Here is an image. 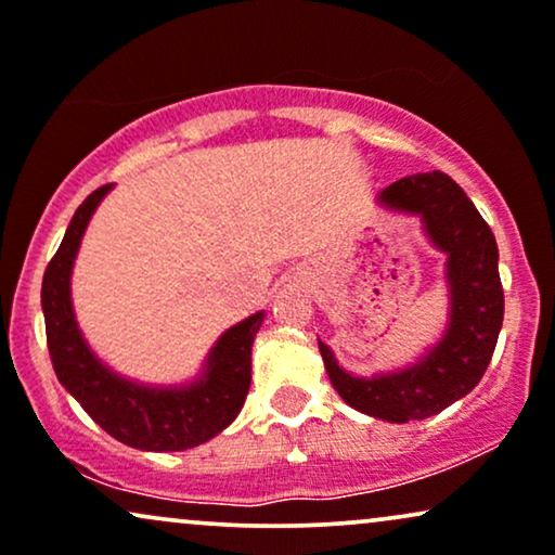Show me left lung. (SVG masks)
<instances>
[{"instance_id":"obj_1","label":"left lung","mask_w":555,"mask_h":555,"mask_svg":"<svg viewBox=\"0 0 555 555\" xmlns=\"http://www.w3.org/2000/svg\"><path fill=\"white\" fill-rule=\"evenodd\" d=\"M382 199L423 215L427 235L448 254L451 327L423 361L399 374L356 378L320 343L325 371L338 395L371 417L406 423L438 415L481 382L492 361L504 318L496 241L464 189L443 171L395 181Z\"/></svg>"}]
</instances>
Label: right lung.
<instances>
[{"label":"right lung","mask_w":555,"mask_h":555,"mask_svg":"<svg viewBox=\"0 0 555 555\" xmlns=\"http://www.w3.org/2000/svg\"><path fill=\"white\" fill-rule=\"evenodd\" d=\"M104 184L81 202L43 276V314L48 353L59 382L87 415L112 438L140 451H186L225 430L241 412L250 387V348L263 312L230 327L212 350L207 374L186 389H149L104 369L76 327L68 279L87 222Z\"/></svg>","instance_id":"1"}]
</instances>
